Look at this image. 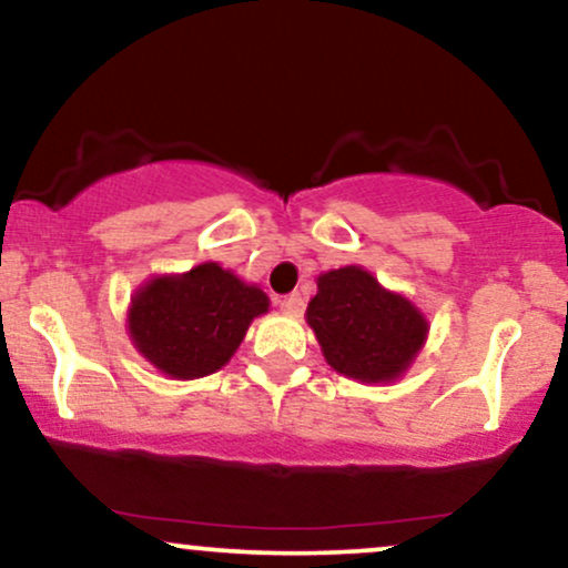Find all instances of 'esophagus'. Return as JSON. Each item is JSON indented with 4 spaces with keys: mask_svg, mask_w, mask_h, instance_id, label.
I'll return each mask as SVG.
<instances>
[{
    "mask_svg": "<svg viewBox=\"0 0 568 568\" xmlns=\"http://www.w3.org/2000/svg\"><path fill=\"white\" fill-rule=\"evenodd\" d=\"M280 310H283L285 315H302V312H304V298L298 296V293L283 296V298H280Z\"/></svg>",
    "mask_w": 568,
    "mask_h": 568,
    "instance_id": "obj_1",
    "label": "esophagus"
}]
</instances>
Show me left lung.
<instances>
[{"instance_id":"1","label":"left lung","mask_w":568,"mask_h":568,"mask_svg":"<svg viewBox=\"0 0 568 568\" xmlns=\"http://www.w3.org/2000/svg\"><path fill=\"white\" fill-rule=\"evenodd\" d=\"M306 321L328 366L361 382L400 376L427 336L419 310L384 291L361 266L325 272L306 306Z\"/></svg>"}]
</instances>
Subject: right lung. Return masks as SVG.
<instances>
[{
  "instance_id": "add662e5",
  "label": "right lung",
  "mask_w": 568,
  "mask_h": 568,
  "mask_svg": "<svg viewBox=\"0 0 568 568\" xmlns=\"http://www.w3.org/2000/svg\"><path fill=\"white\" fill-rule=\"evenodd\" d=\"M270 306L264 291L219 264L181 277H158L130 306V336L143 357L175 379L213 374L234 355L247 325Z\"/></svg>"
}]
</instances>
